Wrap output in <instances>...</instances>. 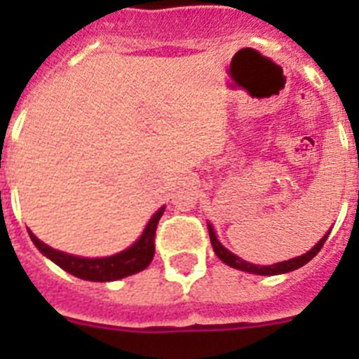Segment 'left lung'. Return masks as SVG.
<instances>
[{"label": "left lung", "instance_id": "obj_1", "mask_svg": "<svg viewBox=\"0 0 359 359\" xmlns=\"http://www.w3.org/2000/svg\"><path fill=\"white\" fill-rule=\"evenodd\" d=\"M208 230H210V241H212L213 252H215L217 257L221 259L222 263H226L228 266H231V268H237V270H243V272L257 273V276H277V273H287V272H292V270H297V268H301L303 264H306L309 261H312V259L318 255V252L321 250V246L325 245V241H327L328 233H330V231H328V233H325L323 239L319 241L314 248L310 250V252H306V254L299 255V257L288 259V261H283V263H277V264H270V266H257V264L246 263V261H243L241 257H237L236 254L228 252V250H226L224 246L219 243V239H217L212 224H208Z\"/></svg>", "mask_w": 359, "mask_h": 359}]
</instances>
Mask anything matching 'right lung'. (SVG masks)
<instances>
[{
  "label": "right lung",
  "mask_w": 359,
  "mask_h": 359,
  "mask_svg": "<svg viewBox=\"0 0 359 359\" xmlns=\"http://www.w3.org/2000/svg\"><path fill=\"white\" fill-rule=\"evenodd\" d=\"M162 213H164V206L149 219L146 230L133 246H129L128 250H123L116 255H109V257L87 259L63 254V252H58V250L50 248L45 243H41L31 230H29V236H31L32 243L41 254L47 255L53 263H56L60 268L72 273L74 277L96 283L116 281V279L133 276V273L149 266V263L153 261V255H155V231Z\"/></svg>",
  "instance_id": "obj_1"
}]
</instances>
